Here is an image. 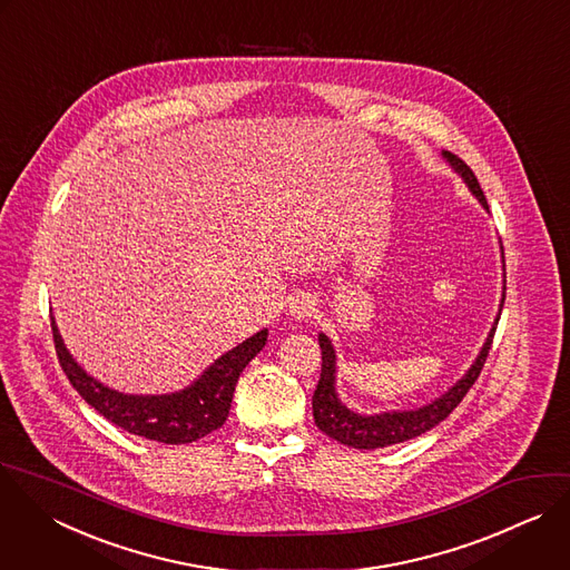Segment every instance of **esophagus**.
<instances>
[{"label": "esophagus", "mask_w": 570, "mask_h": 570, "mask_svg": "<svg viewBox=\"0 0 570 570\" xmlns=\"http://www.w3.org/2000/svg\"><path fill=\"white\" fill-rule=\"evenodd\" d=\"M314 312H316V303H314V298L307 296V294H301V296L292 298V303H289V314H292L296 321H307V318L314 316Z\"/></svg>", "instance_id": "esophagus-1"}]
</instances>
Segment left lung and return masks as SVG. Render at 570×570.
<instances>
[{"label":"left lung","mask_w":570,"mask_h":570,"mask_svg":"<svg viewBox=\"0 0 570 570\" xmlns=\"http://www.w3.org/2000/svg\"><path fill=\"white\" fill-rule=\"evenodd\" d=\"M443 156L461 174V178L465 180L470 191L479 198V203L488 209L485 196H483L472 169L459 156H454L450 151H445ZM503 301H505V294H503ZM503 301H501V307H503ZM497 321H499V316H497ZM497 321H494L476 361L468 370V374L454 387H450L443 396H439L436 401H432L430 405H423L419 410L383 412V414H374V416L356 414L338 401L336 390H334V372H336V367H334V363H336L334 347H332V343L325 334H318L323 363H321V379H318V385H316L314 396H312V410H314V421H316L318 430L325 432L327 436H332L334 441H338L343 445H350V448H358V450H374V448L394 445V443H401V441H407V439H414V436L428 432L430 428L441 423L463 401L468 390L479 379V374L483 370V363L488 358L490 345H492Z\"/></svg>","instance_id":"obj_1"}]
</instances>
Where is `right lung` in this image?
<instances>
[{
  "label": "right lung",
  "mask_w": 570,
  "mask_h": 570,
  "mask_svg": "<svg viewBox=\"0 0 570 570\" xmlns=\"http://www.w3.org/2000/svg\"><path fill=\"white\" fill-rule=\"evenodd\" d=\"M51 330L56 352L67 379L91 407L131 434L169 445L198 441L227 421L240 372L267 343V330H261L223 354L189 387L174 394L136 396L109 390L107 385L91 379L67 352L53 316Z\"/></svg>",
  "instance_id": "obj_1"
}]
</instances>
